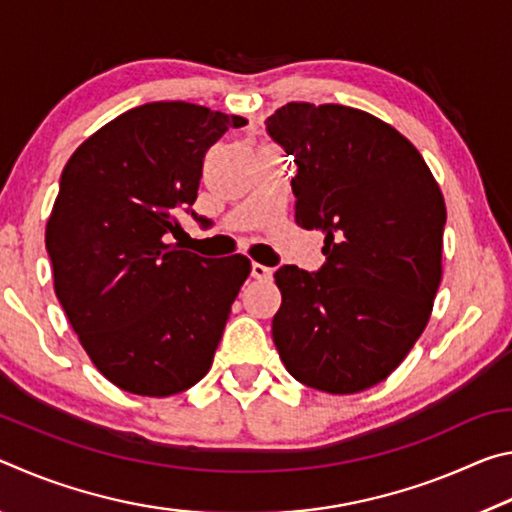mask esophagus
I'll list each match as a JSON object with an SVG mask.
<instances>
[{
  "mask_svg": "<svg viewBox=\"0 0 512 512\" xmlns=\"http://www.w3.org/2000/svg\"><path fill=\"white\" fill-rule=\"evenodd\" d=\"M250 275H253L255 280H271L273 268H268L264 264H253V266H250Z\"/></svg>",
  "mask_w": 512,
  "mask_h": 512,
  "instance_id": "34e87169",
  "label": "esophagus"
}]
</instances>
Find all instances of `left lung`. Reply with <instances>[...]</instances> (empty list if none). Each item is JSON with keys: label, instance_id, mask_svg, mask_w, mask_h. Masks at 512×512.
I'll list each match as a JSON object with an SVG mask.
<instances>
[{"label": "left lung", "instance_id": "1", "mask_svg": "<svg viewBox=\"0 0 512 512\" xmlns=\"http://www.w3.org/2000/svg\"><path fill=\"white\" fill-rule=\"evenodd\" d=\"M266 131L296 162V223L325 232L316 273L280 266L273 343L291 377L332 395L384 381L429 323L445 198L393 126L339 103H287Z\"/></svg>", "mask_w": 512, "mask_h": 512}]
</instances>
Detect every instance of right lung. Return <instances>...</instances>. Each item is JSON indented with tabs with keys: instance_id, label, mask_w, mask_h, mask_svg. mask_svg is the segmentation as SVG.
I'll return each mask as SVG.
<instances>
[{
	"instance_id": "obj_1",
	"label": "right lung",
	"mask_w": 512,
	"mask_h": 512,
	"mask_svg": "<svg viewBox=\"0 0 512 512\" xmlns=\"http://www.w3.org/2000/svg\"><path fill=\"white\" fill-rule=\"evenodd\" d=\"M244 117L185 101L124 112L67 160L45 244L69 325L121 391L169 397L212 366L244 255L201 257L167 244L192 205L203 158Z\"/></svg>"
}]
</instances>
